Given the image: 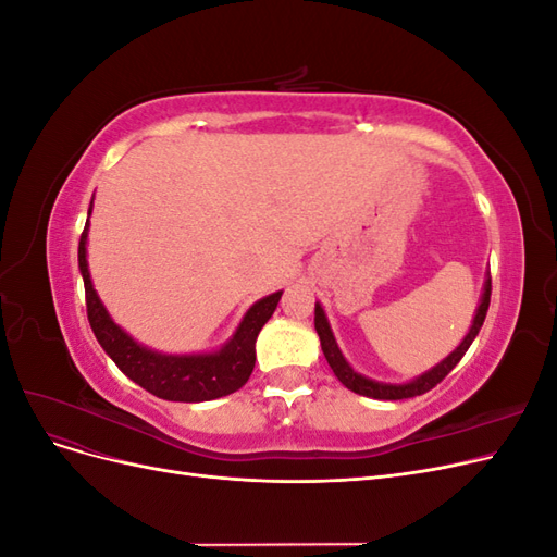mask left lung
Instances as JSON below:
<instances>
[{
	"label": "left lung",
	"instance_id": "left-lung-1",
	"mask_svg": "<svg viewBox=\"0 0 557 557\" xmlns=\"http://www.w3.org/2000/svg\"><path fill=\"white\" fill-rule=\"evenodd\" d=\"M491 290H493V283H491V276H487V278H485V285H483L481 305H479L476 315H474V323H471V327H469L467 336L462 339V344H460L458 348H455L446 360H442L440 364L432 367L430 372H425L423 376H418V379H413V381H409V383H399V385H395V383H379V381L367 379V376L358 374L356 369H352V367L346 362V358L342 356L339 346H336V339H334V334H332V330H330L325 311H323V307L318 305V301H315V318H313V323H315V332H318V336H320V346H323L327 364L332 367L334 376L339 379V381L348 387V391L358 393V395H364V397H372V399H407V397H416V395H423V393L432 391V387H434L436 383H442V381L450 374V369L462 360V356L469 350L471 342L476 339V334H479V330H481V325H483V320H485L487 307H491Z\"/></svg>",
	"mask_w": 557,
	"mask_h": 557
}]
</instances>
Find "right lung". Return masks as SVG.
Instances as JSON below:
<instances>
[{
  "label": "right lung",
  "mask_w": 557,
  "mask_h": 557,
  "mask_svg": "<svg viewBox=\"0 0 557 557\" xmlns=\"http://www.w3.org/2000/svg\"><path fill=\"white\" fill-rule=\"evenodd\" d=\"M88 225L90 223L83 227L78 242V269L83 274V285H86L88 320L99 346L107 350V356L117 364V369L150 395L170 401H209L239 391L248 381L252 367H256L258 334L276 311L283 293H274L256 301L246 311L232 339L218 352H207V356H164V352L150 350L134 342L125 330L113 323L109 311L99 301L86 258Z\"/></svg>",
  "instance_id": "right-lung-1"
}]
</instances>
